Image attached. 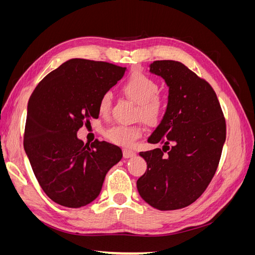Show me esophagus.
Segmentation results:
<instances>
[{"instance_id": "obj_1", "label": "esophagus", "mask_w": 255, "mask_h": 255, "mask_svg": "<svg viewBox=\"0 0 255 255\" xmlns=\"http://www.w3.org/2000/svg\"><path fill=\"white\" fill-rule=\"evenodd\" d=\"M135 155H136L135 151L128 150V149L123 150V157H125V158H130V157H134Z\"/></svg>"}]
</instances>
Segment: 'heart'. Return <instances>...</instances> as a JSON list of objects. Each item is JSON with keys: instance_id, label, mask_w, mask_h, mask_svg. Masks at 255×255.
I'll list each match as a JSON object with an SVG mask.
<instances>
[{"instance_id": "b5f03b06", "label": "heart", "mask_w": 255, "mask_h": 255, "mask_svg": "<svg viewBox=\"0 0 255 255\" xmlns=\"http://www.w3.org/2000/svg\"><path fill=\"white\" fill-rule=\"evenodd\" d=\"M122 91L125 95L138 104V115L148 123H157L163 117L166 110V102L158 91L157 83L141 72L133 73L123 85ZM112 96L105 92L99 101V112L101 115H109L111 111ZM143 130L139 126L119 125L109 128L105 137L115 144L130 146L142 136Z\"/></svg>"}]
</instances>
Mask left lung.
<instances>
[{
  "instance_id": "obj_1",
  "label": "left lung",
  "mask_w": 255,
  "mask_h": 255,
  "mask_svg": "<svg viewBox=\"0 0 255 255\" xmlns=\"http://www.w3.org/2000/svg\"><path fill=\"white\" fill-rule=\"evenodd\" d=\"M150 72L169 87L166 113L148 138L164 145L139 153L148 167L137 189L156 210H180L203 194L217 170L226 120L211 85L180 61L155 60Z\"/></svg>"
}]
</instances>
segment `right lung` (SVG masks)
<instances>
[{
	"instance_id": "1",
	"label": "right lung",
	"mask_w": 255,
	"mask_h": 255,
	"mask_svg": "<svg viewBox=\"0 0 255 255\" xmlns=\"http://www.w3.org/2000/svg\"><path fill=\"white\" fill-rule=\"evenodd\" d=\"M127 68L72 58L37 85L27 104L24 150L36 179L52 201L78 208L100 195L106 173L122 151L106 141L85 144L84 122L99 117V101Z\"/></svg>"
}]
</instances>
